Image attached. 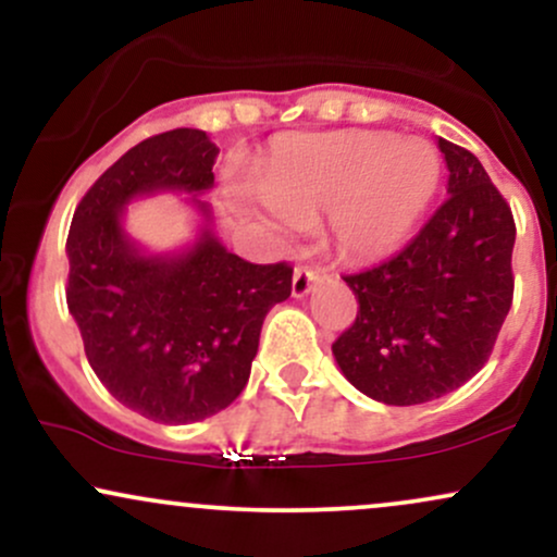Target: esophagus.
Instances as JSON below:
<instances>
[{"label": "esophagus", "instance_id": "1", "mask_svg": "<svg viewBox=\"0 0 557 557\" xmlns=\"http://www.w3.org/2000/svg\"><path fill=\"white\" fill-rule=\"evenodd\" d=\"M314 283H317V272L311 270V267H296V272H293V296L304 298L306 293L314 287Z\"/></svg>", "mask_w": 557, "mask_h": 557}]
</instances>
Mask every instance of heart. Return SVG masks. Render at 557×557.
Here are the masks:
<instances>
[{
    "label": "heart",
    "mask_w": 557,
    "mask_h": 557,
    "mask_svg": "<svg viewBox=\"0 0 557 557\" xmlns=\"http://www.w3.org/2000/svg\"><path fill=\"white\" fill-rule=\"evenodd\" d=\"M440 172L426 140L345 131L283 140L259 185L285 225L330 214V238L343 257L376 259L408 238Z\"/></svg>",
    "instance_id": "heart-1"
}]
</instances>
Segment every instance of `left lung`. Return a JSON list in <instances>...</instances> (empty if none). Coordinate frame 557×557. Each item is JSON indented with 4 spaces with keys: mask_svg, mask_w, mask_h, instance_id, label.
<instances>
[{
    "mask_svg": "<svg viewBox=\"0 0 557 557\" xmlns=\"http://www.w3.org/2000/svg\"><path fill=\"white\" fill-rule=\"evenodd\" d=\"M437 146L450 196L403 251L343 277L359 311L332 354L350 385L387 406L469 382L513 304V212L471 151L445 138Z\"/></svg>",
    "mask_w": 557,
    "mask_h": 557,
    "instance_id": "1",
    "label": "left lung"
}]
</instances>
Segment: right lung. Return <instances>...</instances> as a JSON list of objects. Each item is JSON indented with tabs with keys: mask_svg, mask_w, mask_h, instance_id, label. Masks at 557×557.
Masks as SVG:
<instances>
[{
	"mask_svg": "<svg viewBox=\"0 0 557 557\" xmlns=\"http://www.w3.org/2000/svg\"><path fill=\"white\" fill-rule=\"evenodd\" d=\"M216 154L196 127L140 140L86 190L67 233V309L86 359L114 398L159 424L209 419L238 398L264 317L293 290L287 261L251 264L209 230L181 257H144L125 235L131 198L203 194Z\"/></svg>",
	"mask_w": 557,
	"mask_h": 557,
	"instance_id": "add662e5",
	"label": "right lung"
}]
</instances>
